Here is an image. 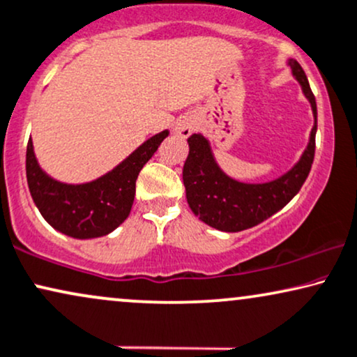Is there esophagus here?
Listing matches in <instances>:
<instances>
[{
  "mask_svg": "<svg viewBox=\"0 0 357 357\" xmlns=\"http://www.w3.org/2000/svg\"><path fill=\"white\" fill-rule=\"evenodd\" d=\"M196 125H197L196 120L191 119V116H184V119L176 121L173 130L176 135H179V137L188 138V137H191L194 130H196Z\"/></svg>",
  "mask_w": 357,
  "mask_h": 357,
  "instance_id": "34e87169",
  "label": "esophagus"
}]
</instances>
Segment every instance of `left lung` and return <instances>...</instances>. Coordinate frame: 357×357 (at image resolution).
I'll use <instances>...</instances> for the list:
<instances>
[{"mask_svg":"<svg viewBox=\"0 0 357 357\" xmlns=\"http://www.w3.org/2000/svg\"><path fill=\"white\" fill-rule=\"evenodd\" d=\"M293 77L310 102L314 125L308 145L291 169L268 183H242L225 174L215 161L212 146L202 133L188 138L189 155L183 168L186 199L196 218L222 232H241L264 222L285 207L298 194L308 178L314 158L317 137V100L305 70L295 59H288Z\"/></svg>","mask_w":357,"mask_h":357,"instance_id":"8db88e82","label":"left lung"}]
</instances>
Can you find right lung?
Masks as SVG:
<instances>
[{"mask_svg": "<svg viewBox=\"0 0 357 357\" xmlns=\"http://www.w3.org/2000/svg\"><path fill=\"white\" fill-rule=\"evenodd\" d=\"M168 135V130L153 135L114 169L80 184L62 183L49 176L40 168L33 139H29L26 176L40 215L57 232L80 241L114 232L132 211L139 171Z\"/></svg>", "mask_w": 357, "mask_h": 357, "instance_id": "obj_1", "label": "right lung"}]
</instances>
